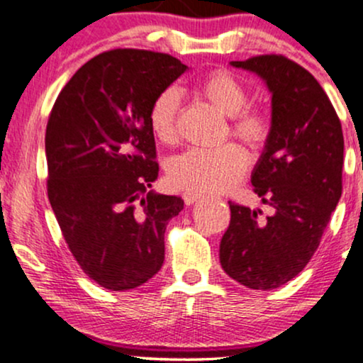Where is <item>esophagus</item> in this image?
<instances>
[{"label":"esophagus","instance_id":"34e87169","mask_svg":"<svg viewBox=\"0 0 363 363\" xmlns=\"http://www.w3.org/2000/svg\"><path fill=\"white\" fill-rule=\"evenodd\" d=\"M182 198H184L186 205H194V203L198 201L199 198H201V194H198V193H189V191H187V193H184V196H182Z\"/></svg>","mask_w":363,"mask_h":363}]
</instances>
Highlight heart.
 <instances>
[{"label": "heart", "instance_id": "1", "mask_svg": "<svg viewBox=\"0 0 363 363\" xmlns=\"http://www.w3.org/2000/svg\"><path fill=\"white\" fill-rule=\"evenodd\" d=\"M201 94L227 118L232 131L252 147H259L269 135L268 121L257 112L245 111L249 94L230 73L216 72L201 83ZM181 91L169 86L157 95L150 107V128L157 140L169 143L176 136V119ZM247 169V153L239 145L218 148H189L169 162V181L189 193H223L232 189Z\"/></svg>", "mask_w": 363, "mask_h": 363}]
</instances>
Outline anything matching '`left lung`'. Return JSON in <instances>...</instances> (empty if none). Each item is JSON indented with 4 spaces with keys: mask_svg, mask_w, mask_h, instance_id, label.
<instances>
[{
    "mask_svg": "<svg viewBox=\"0 0 363 363\" xmlns=\"http://www.w3.org/2000/svg\"><path fill=\"white\" fill-rule=\"evenodd\" d=\"M230 66L257 74L272 94V126L251 182L273 213L230 203L220 262L240 285L273 290L306 268L338 205L343 131L323 86L297 62L268 54Z\"/></svg>",
    "mask_w": 363,
    "mask_h": 363,
    "instance_id": "8db88e82",
    "label": "left lung"
}]
</instances>
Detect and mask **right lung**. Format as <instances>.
Instances as JSON below:
<instances>
[{
	"label": "right lung",
	"instance_id": "1",
	"mask_svg": "<svg viewBox=\"0 0 363 363\" xmlns=\"http://www.w3.org/2000/svg\"><path fill=\"white\" fill-rule=\"evenodd\" d=\"M169 54L114 49L82 66L57 95L48 129V196L90 280L126 291L160 272L181 196L158 194L150 107L187 72Z\"/></svg>",
	"mask_w": 363,
	"mask_h": 363
}]
</instances>
